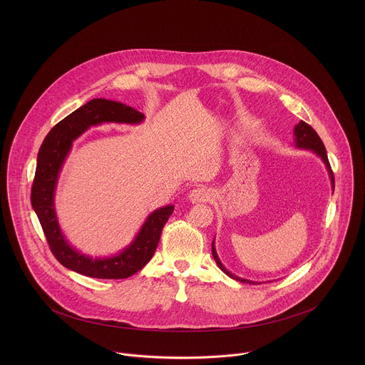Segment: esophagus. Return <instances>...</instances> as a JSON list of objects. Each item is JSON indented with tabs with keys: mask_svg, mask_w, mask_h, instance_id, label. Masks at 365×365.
Returning a JSON list of instances; mask_svg holds the SVG:
<instances>
[{
	"mask_svg": "<svg viewBox=\"0 0 365 365\" xmlns=\"http://www.w3.org/2000/svg\"><path fill=\"white\" fill-rule=\"evenodd\" d=\"M210 197H212V194H210L208 188H205V187H198V188L192 190L190 192V195H188L190 201L195 202V204L197 202H207V201L210 200Z\"/></svg>",
	"mask_w": 365,
	"mask_h": 365,
	"instance_id": "1",
	"label": "esophagus"
}]
</instances>
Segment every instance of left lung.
<instances>
[{"instance_id": "8db88e82", "label": "left lung", "mask_w": 365, "mask_h": 365, "mask_svg": "<svg viewBox=\"0 0 365 365\" xmlns=\"http://www.w3.org/2000/svg\"><path fill=\"white\" fill-rule=\"evenodd\" d=\"M294 135H295V146L299 148V149H307V150H312L317 156L322 158V161L324 163L327 171H329V175H330V181H331V187L334 188V177H333V171H331V167H330V163H329V158H327V153H326V148L322 142V139L319 138V135L316 133V130L313 129L311 125H308L307 122L301 120L295 129H294ZM212 256L216 261L217 267L226 274L229 275L230 278L236 279V281H240V282H249V284H259V282H255V281H250V279H245V278H240L237 275H233L230 271H227L223 264L219 260L217 255H216V249H215V243L212 242Z\"/></svg>"}]
</instances>
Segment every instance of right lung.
Masks as SVG:
<instances>
[{
    "instance_id": "add662e5",
    "label": "right lung",
    "mask_w": 365,
    "mask_h": 365,
    "mask_svg": "<svg viewBox=\"0 0 365 365\" xmlns=\"http://www.w3.org/2000/svg\"><path fill=\"white\" fill-rule=\"evenodd\" d=\"M143 119L145 115L132 106L105 98H94L53 126L39 149L31 202L54 257L71 271L103 279L128 278L142 269L156 252L161 230L174 210L173 205L152 212L135 240L126 249L116 256L104 259H93L71 247L60 230L54 210V190L58 173L73 142L90 126L104 122L133 125L140 123Z\"/></svg>"
}]
</instances>
